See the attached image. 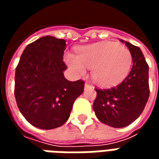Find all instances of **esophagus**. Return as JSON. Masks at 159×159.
<instances>
[{
    "instance_id": "obj_1",
    "label": "esophagus",
    "mask_w": 159,
    "mask_h": 159,
    "mask_svg": "<svg viewBox=\"0 0 159 159\" xmlns=\"http://www.w3.org/2000/svg\"><path fill=\"white\" fill-rule=\"evenodd\" d=\"M89 86V83H88V82H86V83H85V88H88Z\"/></svg>"
}]
</instances>
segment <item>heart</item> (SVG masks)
<instances>
[{"label": "heart", "instance_id": "heart-1", "mask_svg": "<svg viewBox=\"0 0 159 159\" xmlns=\"http://www.w3.org/2000/svg\"><path fill=\"white\" fill-rule=\"evenodd\" d=\"M67 65L77 75H84L86 67L92 69V78L100 86L117 85L125 79L133 58L128 48L115 42H101L76 50V57L68 53Z\"/></svg>", "mask_w": 159, "mask_h": 159}]
</instances>
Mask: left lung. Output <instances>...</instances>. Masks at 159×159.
Instances as JSON below:
<instances>
[{"label": "left lung", "mask_w": 159, "mask_h": 159, "mask_svg": "<svg viewBox=\"0 0 159 159\" xmlns=\"http://www.w3.org/2000/svg\"><path fill=\"white\" fill-rule=\"evenodd\" d=\"M123 42V41H122ZM132 54L129 74L117 86L95 89L97 96L93 108L101 123L113 128L128 126L136 120L146 107L149 93V66L140 48L125 42Z\"/></svg>", "instance_id": "obj_1"}]
</instances>
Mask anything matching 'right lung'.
Here are the masks:
<instances>
[{
  "instance_id": "1",
  "label": "right lung",
  "mask_w": 159,
  "mask_h": 159,
  "mask_svg": "<svg viewBox=\"0 0 159 159\" xmlns=\"http://www.w3.org/2000/svg\"><path fill=\"white\" fill-rule=\"evenodd\" d=\"M66 41L43 36L27 46L16 67L14 95L20 112L33 126L52 129L70 117L84 82L64 76Z\"/></svg>"
}]
</instances>
